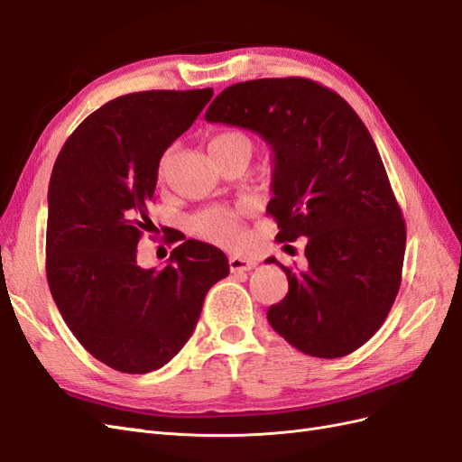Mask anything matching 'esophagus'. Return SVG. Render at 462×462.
<instances>
[{"instance_id": "esophagus-1", "label": "esophagus", "mask_w": 462, "mask_h": 462, "mask_svg": "<svg viewBox=\"0 0 462 462\" xmlns=\"http://www.w3.org/2000/svg\"><path fill=\"white\" fill-rule=\"evenodd\" d=\"M229 268L233 273H245L256 268V262L254 260H248V258H241V256H231L229 258Z\"/></svg>"}]
</instances>
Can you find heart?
Returning a JSON list of instances; mask_svg holds the SVG:
<instances>
[{
	"mask_svg": "<svg viewBox=\"0 0 462 462\" xmlns=\"http://www.w3.org/2000/svg\"><path fill=\"white\" fill-rule=\"evenodd\" d=\"M231 150H253V141L248 134L241 131H223L217 133L212 141H209V152L212 156H221V153ZM167 171V156H163L160 163V175L163 177ZM190 231L199 235L200 239L209 243L223 245V246H235L241 243V223L239 212L231 208H208L190 217Z\"/></svg>",
	"mask_w": 462,
	"mask_h": 462,
	"instance_id": "obj_1",
	"label": "heart"
}]
</instances>
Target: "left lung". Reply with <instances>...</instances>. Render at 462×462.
<instances>
[{
    "label": "left lung",
    "mask_w": 462,
    "mask_h": 462,
    "mask_svg": "<svg viewBox=\"0 0 462 462\" xmlns=\"http://www.w3.org/2000/svg\"><path fill=\"white\" fill-rule=\"evenodd\" d=\"M204 119L256 133L273 153L268 212L279 243L306 236L309 268L287 273L270 326L299 351L339 358L382 328L399 292L407 227L366 125L310 79H258L223 90Z\"/></svg>",
    "instance_id": "left-lung-1"
}]
</instances>
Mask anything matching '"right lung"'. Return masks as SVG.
<instances>
[{
  "mask_svg": "<svg viewBox=\"0 0 462 462\" xmlns=\"http://www.w3.org/2000/svg\"><path fill=\"white\" fill-rule=\"evenodd\" d=\"M212 96V88L119 96L82 121L55 160L48 285L79 343L114 370L167 365L190 339L209 287L229 275L219 248L185 236L167 235L179 245L165 268L136 262L163 152Z\"/></svg>",
  "mask_w": 462,
  "mask_h": 462,
  "instance_id": "obj_1",
  "label": "right lung"
}]
</instances>
